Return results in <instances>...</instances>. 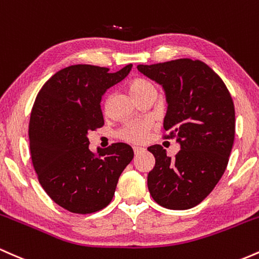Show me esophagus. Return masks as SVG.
I'll return each instance as SVG.
<instances>
[{"label":"esophagus","instance_id":"obj_1","mask_svg":"<svg viewBox=\"0 0 259 259\" xmlns=\"http://www.w3.org/2000/svg\"><path fill=\"white\" fill-rule=\"evenodd\" d=\"M133 152H135L136 155H137V154L142 153V152H144V148H141V147H133Z\"/></svg>","mask_w":259,"mask_h":259}]
</instances>
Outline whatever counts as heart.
<instances>
[{
    "label": "heart",
    "mask_w": 259,
    "mask_h": 259,
    "mask_svg": "<svg viewBox=\"0 0 259 259\" xmlns=\"http://www.w3.org/2000/svg\"><path fill=\"white\" fill-rule=\"evenodd\" d=\"M130 92L136 100L147 95H156V87L153 82L144 77H136L128 83ZM153 123L149 120L131 121L118 131V137L130 143H143L147 141Z\"/></svg>",
    "instance_id": "heart-1"
}]
</instances>
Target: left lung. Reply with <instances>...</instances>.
Returning a JSON list of instances; mask_svg holds the SVG:
<instances>
[{"instance_id":"left-lung-1","label":"left lung","mask_w":259,"mask_h":259,"mask_svg":"<svg viewBox=\"0 0 259 259\" xmlns=\"http://www.w3.org/2000/svg\"><path fill=\"white\" fill-rule=\"evenodd\" d=\"M138 71L164 87L166 138L181 149L174 158L160 144L148 148L155 166L148 174V190L161 207H196L225 172L235 139V106L225 83L207 63L179 59L138 65Z\"/></svg>"}]
</instances>
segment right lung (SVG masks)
<instances>
[{"mask_svg":"<svg viewBox=\"0 0 259 259\" xmlns=\"http://www.w3.org/2000/svg\"><path fill=\"white\" fill-rule=\"evenodd\" d=\"M74 65L55 73L37 93L29 121V143L37 180L49 197L71 213L91 214L109 205L118 177L132 161L128 144L89 149L88 133L104 126L101 97L130 73Z\"/></svg>","mask_w":259,"mask_h":259,"instance_id":"1","label":"right lung"}]
</instances>
